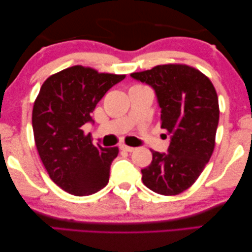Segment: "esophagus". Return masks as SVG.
I'll return each instance as SVG.
<instances>
[{"label": "esophagus", "mask_w": 252, "mask_h": 252, "mask_svg": "<svg viewBox=\"0 0 252 252\" xmlns=\"http://www.w3.org/2000/svg\"><path fill=\"white\" fill-rule=\"evenodd\" d=\"M119 148H121V150H123V151L129 152V153H130V152H133V151L135 150V148H134V147H130V146H126V145H124V144H123V145H121V146H119Z\"/></svg>", "instance_id": "obj_1"}]
</instances>
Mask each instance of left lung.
I'll use <instances>...</instances> for the list:
<instances>
[{"label": "left lung", "mask_w": 252, "mask_h": 252, "mask_svg": "<svg viewBox=\"0 0 252 252\" xmlns=\"http://www.w3.org/2000/svg\"><path fill=\"white\" fill-rule=\"evenodd\" d=\"M130 77L154 89L160 128L170 139L167 153L152 151L143 183L158 194H180L195 182L213 153L219 124L216 89L208 77L185 64L156 65Z\"/></svg>", "instance_id": "obj_1"}]
</instances>
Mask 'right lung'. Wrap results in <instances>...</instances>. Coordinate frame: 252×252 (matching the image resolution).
Masks as SVG:
<instances>
[{"label":"right lung","instance_id":"add662e5","mask_svg":"<svg viewBox=\"0 0 252 252\" xmlns=\"http://www.w3.org/2000/svg\"><path fill=\"white\" fill-rule=\"evenodd\" d=\"M124 78L73 65L49 77L40 89L32 111L35 146L49 176L70 194H94L108 183L118 147L93 145L82 126L94 123V107Z\"/></svg>","mask_w":252,"mask_h":252}]
</instances>
